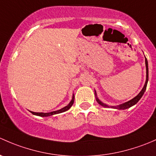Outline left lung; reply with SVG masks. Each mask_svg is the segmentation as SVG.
Wrapping results in <instances>:
<instances>
[{"label":"left lung","instance_id":"8db88e82","mask_svg":"<svg viewBox=\"0 0 156 156\" xmlns=\"http://www.w3.org/2000/svg\"><path fill=\"white\" fill-rule=\"evenodd\" d=\"M145 63H146V69H147V80H146V83H145V85H144V88H143L142 90L140 91V92L139 94H138L135 98H134L131 99V100L128 101V102L124 103V104H120V105H118V106H108V105H107V104H104V103L101 101L99 100L98 98L97 94H96V91H94V94H95L96 101H97V102L100 105H101L104 107H113V108H114V109H118V110H126V109L129 108V107H132V106H134V104H137V103L140 101V99L142 98V96L144 95V92H145V91H146V89H147V83H148V80H149L148 62H147V58H146V57H145Z\"/></svg>","mask_w":156,"mask_h":156}]
</instances>
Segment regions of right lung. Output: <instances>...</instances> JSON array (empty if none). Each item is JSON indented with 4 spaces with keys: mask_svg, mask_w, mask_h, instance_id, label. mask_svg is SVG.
<instances>
[{
    "mask_svg": "<svg viewBox=\"0 0 156 156\" xmlns=\"http://www.w3.org/2000/svg\"><path fill=\"white\" fill-rule=\"evenodd\" d=\"M73 102H74V94H73V98H72V100L70 101V102L69 103L68 105H67L66 107H63L62 108L61 110H56V111H53V112H50V113H35V112H32L30 111V113L34 115H39V116H42V117H46V116H50V115H55V114H58V113H63V112L67 111V110L71 107V106L73 105Z\"/></svg>",
    "mask_w": 156,
    "mask_h": 156,
    "instance_id": "right-lung-1",
    "label": "right lung"
}]
</instances>
